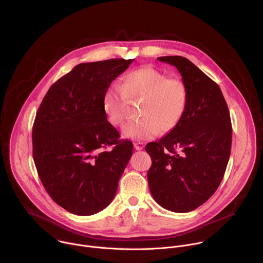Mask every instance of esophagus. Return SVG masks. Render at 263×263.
Wrapping results in <instances>:
<instances>
[{
  "label": "esophagus",
  "mask_w": 263,
  "mask_h": 263,
  "mask_svg": "<svg viewBox=\"0 0 263 263\" xmlns=\"http://www.w3.org/2000/svg\"><path fill=\"white\" fill-rule=\"evenodd\" d=\"M134 147L137 149V151H140L144 147V143L143 142H134Z\"/></svg>",
  "instance_id": "obj_1"
}]
</instances>
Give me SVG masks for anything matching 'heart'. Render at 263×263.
I'll list each match as a JSON object with an SVG mask.
<instances>
[{
  "label": "heart",
  "mask_w": 263,
  "mask_h": 263,
  "mask_svg": "<svg viewBox=\"0 0 263 263\" xmlns=\"http://www.w3.org/2000/svg\"><path fill=\"white\" fill-rule=\"evenodd\" d=\"M141 100L137 120L123 127V134L132 139H149L161 132L173 131L183 120L190 103L187 84L179 77L144 66L128 72L122 86L111 85L103 98V109L108 121L115 126L123 124L129 101Z\"/></svg>",
  "instance_id": "obj_1"
}]
</instances>
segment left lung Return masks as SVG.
I'll return each mask as SVG.
<instances>
[{
  "label": "left lung",
  "mask_w": 263,
  "mask_h": 263,
  "mask_svg": "<svg viewBox=\"0 0 263 263\" xmlns=\"http://www.w3.org/2000/svg\"><path fill=\"white\" fill-rule=\"evenodd\" d=\"M175 65L189 86L190 103L181 123L158 141L145 145L154 200L174 212H190L217 190L231 153L230 112L219 86L182 56L158 57Z\"/></svg>",
  "instance_id": "8db88e82"
}]
</instances>
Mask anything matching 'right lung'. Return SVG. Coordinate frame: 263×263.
Here are the masks:
<instances>
[{"instance_id": "right-lung-1", "label": "right lung", "mask_w": 263, "mask_h": 263, "mask_svg": "<svg viewBox=\"0 0 263 263\" xmlns=\"http://www.w3.org/2000/svg\"><path fill=\"white\" fill-rule=\"evenodd\" d=\"M133 61L76 65L50 87L37 110L32 131L34 163L47 193L70 213L95 214L117 194L133 143L120 139L107 121L103 98Z\"/></svg>"}]
</instances>
